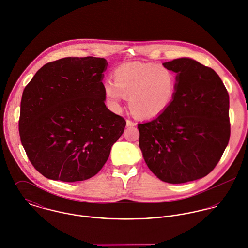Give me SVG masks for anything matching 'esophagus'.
<instances>
[{"label":"esophagus","instance_id":"esophagus-1","mask_svg":"<svg viewBox=\"0 0 248 248\" xmlns=\"http://www.w3.org/2000/svg\"><path fill=\"white\" fill-rule=\"evenodd\" d=\"M136 125V123L132 122L131 120H126V126H135Z\"/></svg>","mask_w":248,"mask_h":248}]
</instances>
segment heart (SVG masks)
Wrapping results in <instances>:
<instances>
[{
    "label": "heart",
    "mask_w": 248,
    "mask_h": 248,
    "mask_svg": "<svg viewBox=\"0 0 248 248\" xmlns=\"http://www.w3.org/2000/svg\"><path fill=\"white\" fill-rule=\"evenodd\" d=\"M114 82L104 83L105 94L115 109L124 98L138 117L150 119L164 113L172 103L177 78L173 70L155 62H126L114 72Z\"/></svg>",
    "instance_id": "b5f03b06"
}]
</instances>
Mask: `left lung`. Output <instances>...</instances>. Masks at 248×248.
Masks as SVG:
<instances>
[{
    "instance_id": "left-lung-1",
    "label": "left lung",
    "mask_w": 248,
    "mask_h": 248,
    "mask_svg": "<svg viewBox=\"0 0 248 248\" xmlns=\"http://www.w3.org/2000/svg\"><path fill=\"white\" fill-rule=\"evenodd\" d=\"M163 65L177 73L168 108L139 124V145L161 181L183 184L205 177L220 161L230 138L229 96L219 75L190 58Z\"/></svg>"
}]
</instances>
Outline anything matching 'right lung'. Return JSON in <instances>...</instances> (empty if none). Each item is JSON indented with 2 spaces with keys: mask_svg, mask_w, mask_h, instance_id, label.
<instances>
[{
  "mask_svg": "<svg viewBox=\"0 0 248 248\" xmlns=\"http://www.w3.org/2000/svg\"><path fill=\"white\" fill-rule=\"evenodd\" d=\"M108 64L104 58H62L45 64L26 86L20 137L30 163L46 178L90 179L124 133L125 120L105 104Z\"/></svg>",
  "mask_w": 248,
  "mask_h": 248,
  "instance_id": "1",
  "label": "right lung"
}]
</instances>
